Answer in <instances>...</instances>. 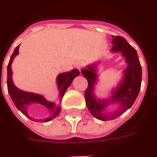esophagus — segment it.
Listing matches in <instances>:
<instances>
[{
  "mask_svg": "<svg viewBox=\"0 0 157 157\" xmlns=\"http://www.w3.org/2000/svg\"><path fill=\"white\" fill-rule=\"evenodd\" d=\"M75 66H76V67L77 68V69H79L80 71H81L83 67H84V66H85V63H84L83 61H78L77 63H76Z\"/></svg>",
  "mask_w": 157,
  "mask_h": 157,
  "instance_id": "esophagus-1",
  "label": "esophagus"
}]
</instances>
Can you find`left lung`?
I'll return each instance as SVG.
<instances>
[{"mask_svg": "<svg viewBox=\"0 0 157 157\" xmlns=\"http://www.w3.org/2000/svg\"><path fill=\"white\" fill-rule=\"evenodd\" d=\"M112 43L114 44L112 51L122 52L123 56L126 57L128 67L124 71L126 74L123 82H121L118 89L114 92L110 100L97 101L93 94L94 85L97 80L95 65L89 66V69L81 71L83 76L88 81V87L85 92L86 105L95 118L102 121L115 119L132 107L140 93L142 81V68L136 49L121 36L115 38L114 36ZM110 102H118L121 104V108L114 113H104L103 109Z\"/></svg>", "mask_w": 157, "mask_h": 157, "instance_id": "obj_1", "label": "left lung"}]
</instances>
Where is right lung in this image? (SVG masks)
<instances>
[{
	"mask_svg": "<svg viewBox=\"0 0 157 157\" xmlns=\"http://www.w3.org/2000/svg\"><path fill=\"white\" fill-rule=\"evenodd\" d=\"M18 48L19 45L15 48L14 52L10 57V62H9L8 67H7V87H8L9 94H10V97H11V98H12L13 101L14 103V105H16V107L17 108V109H19L28 118H30L34 122H39V123H46V122L51 121L59 114L61 109L60 106L55 104L54 102H50L48 101L45 100L43 97L40 96L39 94L21 91L19 89H17L13 83L11 63H12L13 59L15 56L18 54ZM79 74H80L79 70L73 69L69 72H64V73H61V74L59 75L58 77H57V83H58V89L59 91V96H60L61 100L63 98L67 87L73 81V79L76 76H78ZM34 103H39L44 105L46 108H48L50 112L49 117L44 120H40L39 121L30 118L28 115L26 109L29 105Z\"/></svg>",
	"mask_w": 157,
	"mask_h": 157,
	"instance_id": "1",
	"label": "right lung"
}]
</instances>
